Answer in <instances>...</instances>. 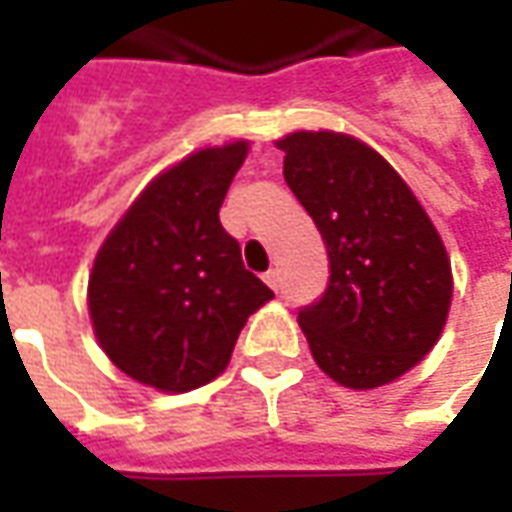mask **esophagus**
<instances>
[{
    "label": "esophagus",
    "mask_w": 512,
    "mask_h": 512,
    "mask_svg": "<svg viewBox=\"0 0 512 512\" xmlns=\"http://www.w3.org/2000/svg\"><path fill=\"white\" fill-rule=\"evenodd\" d=\"M263 279H266L268 288L279 290V271H277V268H271V271H266V277H263Z\"/></svg>",
    "instance_id": "obj_1"
}]
</instances>
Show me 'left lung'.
I'll use <instances>...</instances> for the list:
<instances>
[{"mask_svg": "<svg viewBox=\"0 0 512 512\" xmlns=\"http://www.w3.org/2000/svg\"><path fill=\"white\" fill-rule=\"evenodd\" d=\"M285 183L329 255V282L299 323L326 376L351 389L389 384L439 340L450 260L403 178L373 147L332 131L279 139Z\"/></svg>", "mask_w": 512, "mask_h": 512, "instance_id": "1", "label": "left lung"}]
</instances>
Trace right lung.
Listing matches in <instances>:
<instances>
[{
  "instance_id": "obj_1",
  "label": "right lung",
  "mask_w": 512,
  "mask_h": 512,
  "mask_svg": "<svg viewBox=\"0 0 512 512\" xmlns=\"http://www.w3.org/2000/svg\"><path fill=\"white\" fill-rule=\"evenodd\" d=\"M246 142L205 147L147 186L95 257V337L126 376L189 392L222 373L246 318L274 293L219 222Z\"/></svg>"
}]
</instances>
